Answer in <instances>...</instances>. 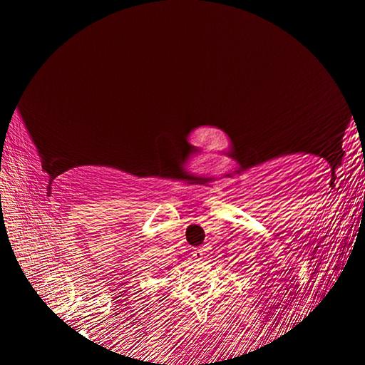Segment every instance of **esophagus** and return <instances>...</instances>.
Instances as JSON below:
<instances>
[{
    "label": "esophagus",
    "instance_id": "obj_1",
    "mask_svg": "<svg viewBox=\"0 0 365 365\" xmlns=\"http://www.w3.org/2000/svg\"><path fill=\"white\" fill-rule=\"evenodd\" d=\"M205 248H196L195 251H193V257H196L197 259V261H200V259H202V257H205Z\"/></svg>",
    "mask_w": 365,
    "mask_h": 365
}]
</instances>
